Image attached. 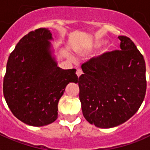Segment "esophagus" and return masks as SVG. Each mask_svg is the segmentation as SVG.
<instances>
[{"label": "esophagus", "instance_id": "esophagus-1", "mask_svg": "<svg viewBox=\"0 0 150 150\" xmlns=\"http://www.w3.org/2000/svg\"><path fill=\"white\" fill-rule=\"evenodd\" d=\"M82 74H83V71H82V70L77 69V71H76V75H77V76H78V77H79V76H80Z\"/></svg>", "mask_w": 150, "mask_h": 150}]
</instances>
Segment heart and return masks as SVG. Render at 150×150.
<instances>
[{
  "mask_svg": "<svg viewBox=\"0 0 150 150\" xmlns=\"http://www.w3.org/2000/svg\"><path fill=\"white\" fill-rule=\"evenodd\" d=\"M104 44H106V40H104L103 39H96L95 42L93 43L92 46H93V47H95V48H98V47H101Z\"/></svg>",
  "mask_w": 150,
  "mask_h": 150,
  "instance_id": "heart-1",
  "label": "heart"
}]
</instances>
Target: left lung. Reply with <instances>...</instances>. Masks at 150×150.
<instances>
[{
  "label": "left lung",
  "mask_w": 150,
  "mask_h": 150,
  "mask_svg": "<svg viewBox=\"0 0 150 150\" xmlns=\"http://www.w3.org/2000/svg\"><path fill=\"white\" fill-rule=\"evenodd\" d=\"M120 51L104 53L82 65L79 99L86 120L112 128L138 110L146 91V63L134 42L120 35Z\"/></svg>",
  "instance_id": "left-lung-1"
}]
</instances>
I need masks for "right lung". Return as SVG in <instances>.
<instances>
[{"instance_id":"1","label":"right lung","mask_w":150,"mask_h":150,"mask_svg":"<svg viewBox=\"0 0 150 150\" xmlns=\"http://www.w3.org/2000/svg\"><path fill=\"white\" fill-rule=\"evenodd\" d=\"M52 33L38 28L25 35L8 57L3 94L13 115L27 125L43 126L58 117V103L75 69L57 66L52 55Z\"/></svg>"}]
</instances>
